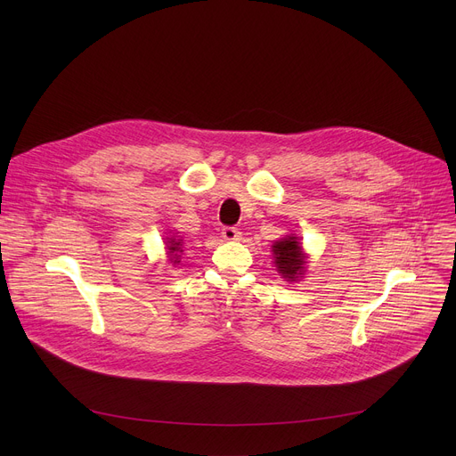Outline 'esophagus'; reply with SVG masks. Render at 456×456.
Segmentation results:
<instances>
[{"mask_svg":"<svg viewBox=\"0 0 456 456\" xmlns=\"http://www.w3.org/2000/svg\"><path fill=\"white\" fill-rule=\"evenodd\" d=\"M222 238L227 241H236L241 238V232L236 227H224L222 229Z\"/></svg>","mask_w":456,"mask_h":456,"instance_id":"obj_1","label":"esophagus"}]
</instances>
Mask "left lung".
<instances>
[{
  "label": "left lung",
  "instance_id": "8db88e82",
  "mask_svg": "<svg viewBox=\"0 0 456 456\" xmlns=\"http://www.w3.org/2000/svg\"><path fill=\"white\" fill-rule=\"evenodd\" d=\"M273 252H274V265L287 281H296L303 278L306 256L303 252V247L297 236L289 234L278 240L273 245Z\"/></svg>",
  "mask_w": 456,
  "mask_h": 456
}]
</instances>
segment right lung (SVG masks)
Returning <instances> with one entry per match:
<instances>
[{
    "instance_id": "1",
    "label": "right lung",
    "mask_w": 456,
    "mask_h": 456,
    "mask_svg": "<svg viewBox=\"0 0 456 456\" xmlns=\"http://www.w3.org/2000/svg\"><path fill=\"white\" fill-rule=\"evenodd\" d=\"M169 241L166 243L167 245V250H169V257H171V262H173V265L176 264H180V254L178 252H182V240L180 238H167Z\"/></svg>"
}]
</instances>
